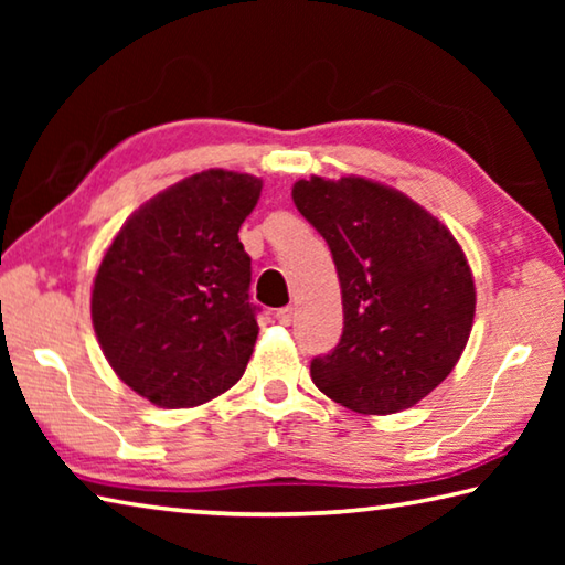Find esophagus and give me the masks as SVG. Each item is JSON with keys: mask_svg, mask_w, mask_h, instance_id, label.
<instances>
[{"mask_svg": "<svg viewBox=\"0 0 565 565\" xmlns=\"http://www.w3.org/2000/svg\"><path fill=\"white\" fill-rule=\"evenodd\" d=\"M276 321H279L281 327H289V323L294 321V309H291V306H284V309L276 311Z\"/></svg>", "mask_w": 565, "mask_h": 565, "instance_id": "1", "label": "esophagus"}]
</instances>
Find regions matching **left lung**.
Instances as JSON below:
<instances>
[{
  "label": "left lung",
  "mask_w": 565,
  "mask_h": 565,
  "mask_svg": "<svg viewBox=\"0 0 565 565\" xmlns=\"http://www.w3.org/2000/svg\"><path fill=\"white\" fill-rule=\"evenodd\" d=\"M294 204L337 264L343 333L311 381L356 414H398L451 374L476 289L454 234L406 194L361 177L296 181Z\"/></svg>",
  "instance_id": "left-lung-1"
}]
</instances>
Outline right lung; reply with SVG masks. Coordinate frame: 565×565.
Segmentation results:
<instances>
[{
    "mask_svg": "<svg viewBox=\"0 0 565 565\" xmlns=\"http://www.w3.org/2000/svg\"><path fill=\"white\" fill-rule=\"evenodd\" d=\"M262 179L209 169L134 212L104 254L92 323L117 376L161 408L206 404L244 376L256 333L238 228Z\"/></svg>",
    "mask_w": 565,
    "mask_h": 565,
    "instance_id": "add662e5",
    "label": "right lung"
}]
</instances>
